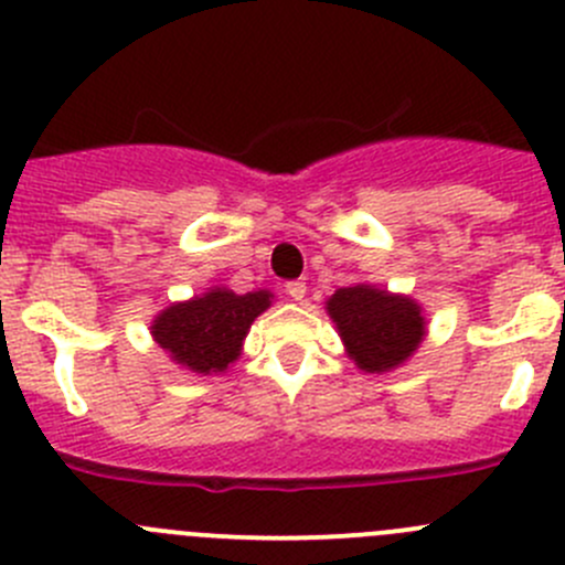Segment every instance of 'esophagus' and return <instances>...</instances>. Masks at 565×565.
<instances>
[{"mask_svg": "<svg viewBox=\"0 0 565 565\" xmlns=\"http://www.w3.org/2000/svg\"><path fill=\"white\" fill-rule=\"evenodd\" d=\"M287 295L292 300H303L306 298V281H300V278H298V281H289L287 284Z\"/></svg>", "mask_w": 565, "mask_h": 565, "instance_id": "esophagus-1", "label": "esophagus"}]
</instances>
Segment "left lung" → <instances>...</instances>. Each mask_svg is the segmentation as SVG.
<instances>
[{
	"mask_svg": "<svg viewBox=\"0 0 565 565\" xmlns=\"http://www.w3.org/2000/svg\"><path fill=\"white\" fill-rule=\"evenodd\" d=\"M328 311L363 372H388L407 361L424 339V317L413 300L366 284L339 289L328 300Z\"/></svg>",
	"mask_w": 565,
	"mask_h": 565,
	"instance_id": "8db88e82",
	"label": "left lung"
}]
</instances>
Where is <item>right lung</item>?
<instances>
[{
    "label": "right lung",
    "instance_id": "right-lung-1",
    "mask_svg": "<svg viewBox=\"0 0 565 565\" xmlns=\"http://www.w3.org/2000/svg\"><path fill=\"white\" fill-rule=\"evenodd\" d=\"M270 306V292L235 295L213 289L204 298L169 306L152 324L158 344L196 374L224 372L246 339L250 322Z\"/></svg>",
    "mask_w": 565,
    "mask_h": 565
}]
</instances>
